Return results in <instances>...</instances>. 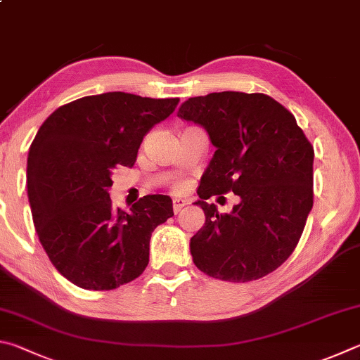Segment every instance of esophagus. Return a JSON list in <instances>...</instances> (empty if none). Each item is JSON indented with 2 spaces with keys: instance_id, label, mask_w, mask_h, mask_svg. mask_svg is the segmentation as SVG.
<instances>
[{
  "instance_id": "esophagus-1",
  "label": "esophagus",
  "mask_w": 360,
  "mask_h": 360,
  "mask_svg": "<svg viewBox=\"0 0 360 360\" xmlns=\"http://www.w3.org/2000/svg\"><path fill=\"white\" fill-rule=\"evenodd\" d=\"M188 202L185 199H180V198H175L172 200V209H174V213L176 215V213H180L181 210H184V207L186 205Z\"/></svg>"
}]
</instances>
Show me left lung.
Wrapping results in <instances>:
<instances>
[{
    "mask_svg": "<svg viewBox=\"0 0 360 360\" xmlns=\"http://www.w3.org/2000/svg\"><path fill=\"white\" fill-rule=\"evenodd\" d=\"M202 126L215 155L200 179L205 223L191 237L193 262L213 278L247 283L292 255L313 207L314 151L291 112L267 94L221 91L190 98L176 112ZM241 198L219 216L206 199Z\"/></svg>",
    "mask_w": 360,
    "mask_h": 360,
    "instance_id": "obj_1",
    "label": "left lung"
}]
</instances>
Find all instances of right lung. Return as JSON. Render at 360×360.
<instances>
[{"label": "right lung", "mask_w": 360, "mask_h": 360, "mask_svg": "<svg viewBox=\"0 0 360 360\" xmlns=\"http://www.w3.org/2000/svg\"><path fill=\"white\" fill-rule=\"evenodd\" d=\"M179 98L110 91L61 105L30 147L27 188L33 223L55 269L75 286L110 291L141 275L150 237L174 215L172 199L150 194L129 212L112 205L118 166H134L143 137Z\"/></svg>", "instance_id": "right-lung-1"}]
</instances>
